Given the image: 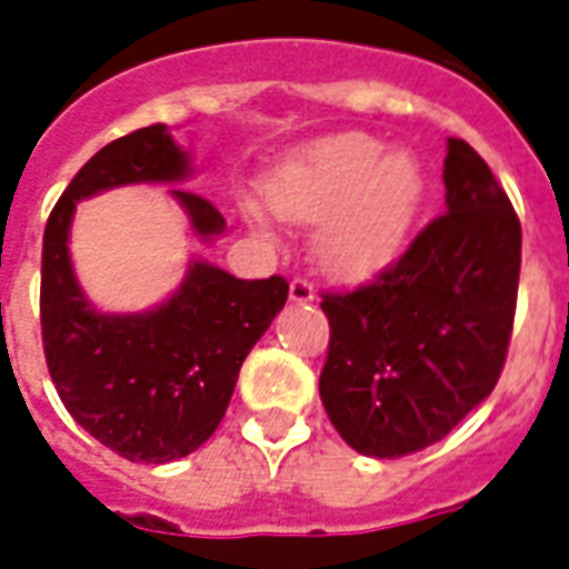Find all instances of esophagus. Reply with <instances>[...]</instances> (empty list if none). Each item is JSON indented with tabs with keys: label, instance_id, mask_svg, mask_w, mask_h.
<instances>
[{
	"label": "esophagus",
	"instance_id": "obj_1",
	"mask_svg": "<svg viewBox=\"0 0 569 569\" xmlns=\"http://www.w3.org/2000/svg\"><path fill=\"white\" fill-rule=\"evenodd\" d=\"M289 300H295V303H312L316 300V289L303 277H295L292 283H289Z\"/></svg>",
	"mask_w": 569,
	"mask_h": 569
}]
</instances>
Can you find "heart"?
Here are the masks:
<instances>
[{"mask_svg":"<svg viewBox=\"0 0 569 569\" xmlns=\"http://www.w3.org/2000/svg\"><path fill=\"white\" fill-rule=\"evenodd\" d=\"M423 198L420 163L386 154L368 133H336L292 154L266 180L274 216L318 224L316 257L341 280H368L397 257ZM251 219L266 224L253 207Z\"/></svg>","mask_w":569,"mask_h":569,"instance_id":"heart-1","label":"heart"}]
</instances>
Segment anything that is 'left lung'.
I'll return each mask as SVG.
<instances>
[{"label":"left lung","mask_w":569,"mask_h":569,"mask_svg":"<svg viewBox=\"0 0 569 569\" xmlns=\"http://www.w3.org/2000/svg\"><path fill=\"white\" fill-rule=\"evenodd\" d=\"M447 212L395 266L325 295L330 350L318 380L339 436L362 456L436 445L491 395L509 353L520 221L482 157L450 137Z\"/></svg>","instance_id":"obj_1"}]
</instances>
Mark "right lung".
Returning a JSON list of instances; mask_svg holds the SVG:
<instances>
[{"instance_id":"obj_1","label":"right lung","mask_w":569,"mask_h":569,"mask_svg":"<svg viewBox=\"0 0 569 569\" xmlns=\"http://www.w3.org/2000/svg\"><path fill=\"white\" fill-rule=\"evenodd\" d=\"M189 172V154L166 124L140 128L81 166L43 233L40 325L58 397L96 441L146 465L183 459L216 432L244 357L289 298L283 277L237 280L192 260L172 298L149 312L113 316L87 300L69 260L78 201L128 183H180ZM172 196L198 239L224 233V216L207 198Z\"/></svg>"}]
</instances>
